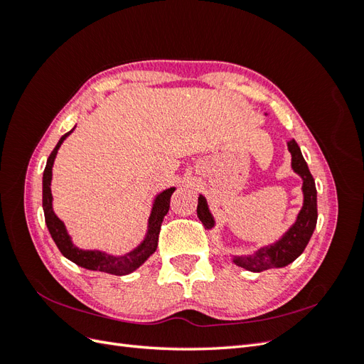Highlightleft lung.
Wrapping results in <instances>:
<instances>
[{
  "label": "left lung",
  "instance_id": "left-lung-1",
  "mask_svg": "<svg viewBox=\"0 0 364 364\" xmlns=\"http://www.w3.org/2000/svg\"><path fill=\"white\" fill-rule=\"evenodd\" d=\"M267 115V114H266ZM287 149L291 155V168L302 179L304 202L301 211L297 213L294 223L285 230L284 235L272 245L258 247L246 255H232L235 266L249 272H262L269 269H279L289 266L305 250L317 223V191L313 176L302 156V151L294 139L287 142ZM197 217L200 218L206 230L215 228V218L211 214L208 200L203 194H199L197 203Z\"/></svg>",
  "mask_w": 364,
  "mask_h": 364
}]
</instances>
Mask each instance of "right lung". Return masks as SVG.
<instances>
[{"mask_svg": "<svg viewBox=\"0 0 364 364\" xmlns=\"http://www.w3.org/2000/svg\"><path fill=\"white\" fill-rule=\"evenodd\" d=\"M75 126L65 134L59 142L51 151V155L47 159L46 170H43L42 176V208H43V215H46V225L48 228V232L53 238L54 243L62 252L65 258H68L77 266H80L87 270L94 272H103L109 274H117V277H123V274H129L135 272L138 267H141L153 253H155L158 247V237L164 217L167 215L170 209V199L171 194L176 191L174 186L167 190H162L155 196V199L151 202L150 215L147 220V230L146 235L142 237L139 243L126 253H121V255H114V253H107L98 249H80L74 245V241L68 232L67 226L62 222V220L54 213L53 208V194H51V181H53V165L56 161L58 151L63 141L67 139Z\"/></svg>", "mask_w": 364, "mask_h": 364, "instance_id": "right-lung-1", "label": "right lung"}]
</instances>
